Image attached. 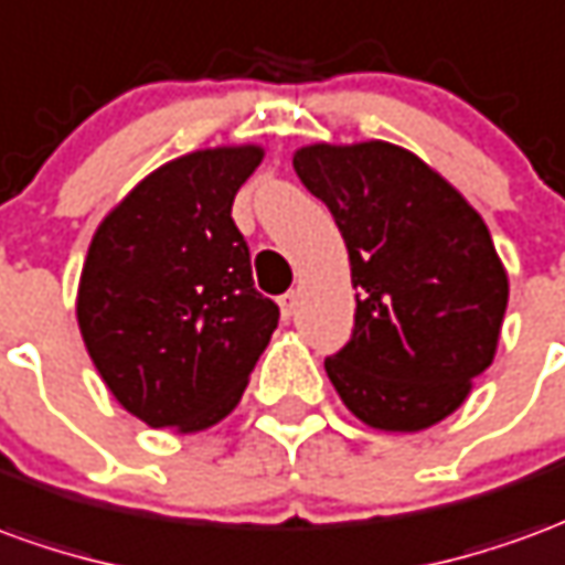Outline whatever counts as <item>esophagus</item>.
Masks as SVG:
<instances>
[{"label":"esophagus","mask_w":565,"mask_h":565,"mask_svg":"<svg viewBox=\"0 0 565 565\" xmlns=\"http://www.w3.org/2000/svg\"><path fill=\"white\" fill-rule=\"evenodd\" d=\"M296 302H299V294H296V290H287L284 296H278V306H281L284 318H290V315H294Z\"/></svg>","instance_id":"1"}]
</instances>
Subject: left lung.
<instances>
[{
    "label": "left lung",
    "mask_w": 565,
    "mask_h": 565,
    "mask_svg": "<svg viewBox=\"0 0 565 565\" xmlns=\"http://www.w3.org/2000/svg\"><path fill=\"white\" fill-rule=\"evenodd\" d=\"M296 177L349 247L354 327L323 366L342 404L382 431L447 419L499 345L508 275L475 207L401 146L315 143Z\"/></svg>",
    "instance_id": "1"
}]
</instances>
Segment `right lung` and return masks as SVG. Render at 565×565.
<instances>
[{"label": "right lung", "instance_id": "1", "mask_svg": "<svg viewBox=\"0 0 565 565\" xmlns=\"http://www.w3.org/2000/svg\"><path fill=\"white\" fill-rule=\"evenodd\" d=\"M259 161V146L168 161L94 232L78 330L106 388L152 428L201 431L228 416L278 327L232 220Z\"/></svg>", "mask_w": 565, "mask_h": 565}]
</instances>
